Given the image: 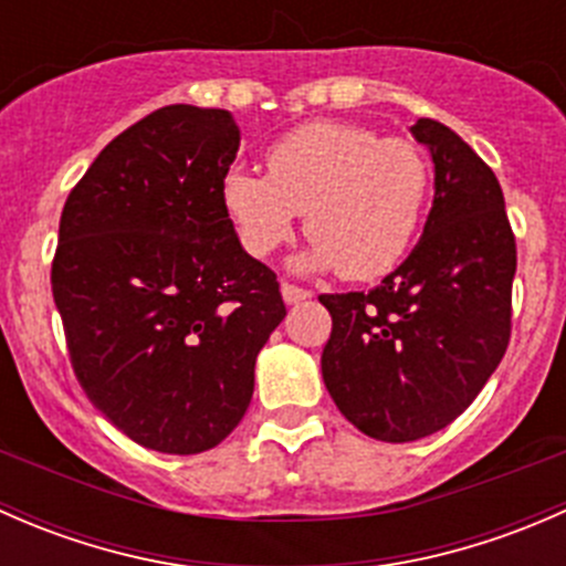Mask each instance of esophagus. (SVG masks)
<instances>
[{
  "label": "esophagus",
  "instance_id": "1",
  "mask_svg": "<svg viewBox=\"0 0 566 566\" xmlns=\"http://www.w3.org/2000/svg\"><path fill=\"white\" fill-rule=\"evenodd\" d=\"M282 298L287 301V304H298V301L312 298V293L304 287H295V284H290V282H282Z\"/></svg>",
  "mask_w": 566,
  "mask_h": 566
}]
</instances>
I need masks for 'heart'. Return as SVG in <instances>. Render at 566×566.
Masks as SVG:
<instances>
[{
	"label": "heart",
	"instance_id": "1",
	"mask_svg": "<svg viewBox=\"0 0 566 566\" xmlns=\"http://www.w3.org/2000/svg\"><path fill=\"white\" fill-rule=\"evenodd\" d=\"M268 175L227 169L221 205L247 254H273L304 230L306 271H334L353 282L389 273L413 243L430 199V161L410 139H380L358 123L315 119L273 142Z\"/></svg>",
	"mask_w": 566,
	"mask_h": 566
}]
</instances>
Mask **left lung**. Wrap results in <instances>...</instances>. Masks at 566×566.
Wrapping results in <instances>:
<instances>
[{
    "label": "left lung",
    "instance_id": "left-lung-1",
    "mask_svg": "<svg viewBox=\"0 0 566 566\" xmlns=\"http://www.w3.org/2000/svg\"><path fill=\"white\" fill-rule=\"evenodd\" d=\"M430 150L436 197L408 260L369 293L319 295L331 312L323 380L364 436L408 443L452 424L504 358L515 235L493 169L438 119L410 128Z\"/></svg>",
    "mask_w": 566,
    "mask_h": 566
}]
</instances>
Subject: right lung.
Masks as SVG:
<instances>
[{"label": "right lung", "instance_id": "right-lung-1", "mask_svg": "<svg viewBox=\"0 0 566 566\" xmlns=\"http://www.w3.org/2000/svg\"><path fill=\"white\" fill-rule=\"evenodd\" d=\"M238 145L224 108L164 106L108 142L62 208L51 293L73 373L117 430L164 454L235 430L287 315L221 205Z\"/></svg>", "mask_w": 566, "mask_h": 566}]
</instances>
